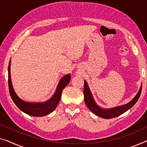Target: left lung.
Instances as JSON below:
<instances>
[{
    "label": "left lung",
    "instance_id": "left-lung-1",
    "mask_svg": "<svg viewBox=\"0 0 147 147\" xmlns=\"http://www.w3.org/2000/svg\"><path fill=\"white\" fill-rule=\"evenodd\" d=\"M142 90V87H140V90L138 92L137 95L135 98L131 100V102L127 103V104L123 105L121 106L115 107V108L110 109H103L98 106L97 104L94 100L92 94L89 88L88 85L86 80H84V102L86 103L88 109L96 115L100 116V117L104 118V119H110V118L116 117L117 116L121 115L122 113L125 112L128 109L134 106L135 103L139 100L141 95Z\"/></svg>",
    "mask_w": 147,
    "mask_h": 147
}]
</instances>
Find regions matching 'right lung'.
<instances>
[{
	"mask_svg": "<svg viewBox=\"0 0 147 147\" xmlns=\"http://www.w3.org/2000/svg\"><path fill=\"white\" fill-rule=\"evenodd\" d=\"M10 61L8 65V87L11 98L21 111L28 115L37 117H42L49 114L55 110L60 101L63 90L69 84L71 80V74H68L61 78L57 87L56 91L53 96L49 100L45 102H28L20 98L13 88L10 78Z\"/></svg>",
	"mask_w": 147,
	"mask_h": 147,
	"instance_id": "obj_1",
	"label": "right lung"
}]
</instances>
